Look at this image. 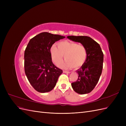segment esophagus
I'll use <instances>...</instances> for the list:
<instances>
[{"label":"esophagus","mask_w":126,"mask_h":126,"mask_svg":"<svg viewBox=\"0 0 126 126\" xmlns=\"http://www.w3.org/2000/svg\"><path fill=\"white\" fill-rule=\"evenodd\" d=\"M63 73H66V74H70L71 72L68 71H66V70H63Z\"/></svg>","instance_id":"obj_1"}]
</instances>
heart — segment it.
<instances>
[{"label": "heart", "instance_id": "b5f03b06", "mask_svg": "<svg viewBox=\"0 0 126 126\" xmlns=\"http://www.w3.org/2000/svg\"><path fill=\"white\" fill-rule=\"evenodd\" d=\"M58 48L52 45L50 53L52 61L56 65L62 62L63 56L65 62L61 64L64 68H78L81 67L87 58V50L85 46L75 42L60 41Z\"/></svg>", "mask_w": 126, "mask_h": 126}]
</instances>
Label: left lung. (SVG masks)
I'll return each instance as SVG.
<instances>
[{"label": "left lung", "mask_w": 126, "mask_h": 126, "mask_svg": "<svg viewBox=\"0 0 126 126\" xmlns=\"http://www.w3.org/2000/svg\"><path fill=\"white\" fill-rule=\"evenodd\" d=\"M67 38L80 43L87 48V59L81 67L77 70L78 79L71 83V86L78 94H88L94 89L99 80L103 67L104 54L100 45L90 37L69 36Z\"/></svg>", "instance_id": "left-lung-1"}]
</instances>
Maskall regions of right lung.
Here are the masks:
<instances>
[{"label":"right lung","instance_id":"right-lung-1","mask_svg":"<svg viewBox=\"0 0 126 126\" xmlns=\"http://www.w3.org/2000/svg\"><path fill=\"white\" fill-rule=\"evenodd\" d=\"M64 38L59 35L41 32L30 40L25 49V74L31 85L39 93L52 90L63 73V70L52 62L50 50L56 41Z\"/></svg>","mask_w":126,"mask_h":126}]
</instances>
